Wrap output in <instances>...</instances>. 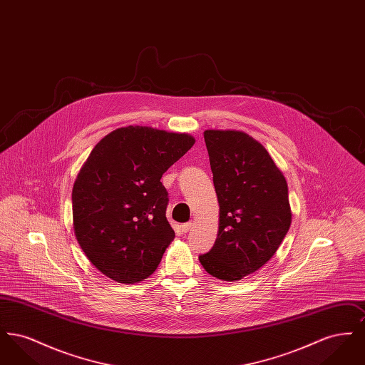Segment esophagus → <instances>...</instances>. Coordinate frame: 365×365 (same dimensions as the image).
I'll return each instance as SVG.
<instances>
[{"instance_id": "esophagus-1", "label": "esophagus", "mask_w": 365, "mask_h": 365, "mask_svg": "<svg viewBox=\"0 0 365 365\" xmlns=\"http://www.w3.org/2000/svg\"><path fill=\"white\" fill-rule=\"evenodd\" d=\"M191 227H192V223L191 222H189V223H183L182 226H180V230H182V232H189L191 230Z\"/></svg>"}]
</instances>
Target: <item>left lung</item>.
<instances>
[{"label": "left lung", "instance_id": "left-lung-1", "mask_svg": "<svg viewBox=\"0 0 365 365\" xmlns=\"http://www.w3.org/2000/svg\"><path fill=\"white\" fill-rule=\"evenodd\" d=\"M219 231L198 259L209 275L237 282L278 250L292 225L287 182L265 148L242 131L207 130Z\"/></svg>", "mask_w": 365, "mask_h": 365}]
</instances>
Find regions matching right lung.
Instances as JSON below:
<instances>
[{
  "label": "right lung",
  "instance_id": "1",
  "mask_svg": "<svg viewBox=\"0 0 365 365\" xmlns=\"http://www.w3.org/2000/svg\"><path fill=\"white\" fill-rule=\"evenodd\" d=\"M194 142L189 134L128 125L87 157L72 189L73 231L105 277L131 284L156 271L175 238L160 179Z\"/></svg>",
  "mask_w": 365,
  "mask_h": 365
}]
</instances>
